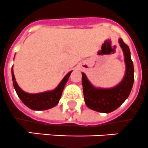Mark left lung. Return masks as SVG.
<instances>
[{
  "mask_svg": "<svg viewBox=\"0 0 148 148\" xmlns=\"http://www.w3.org/2000/svg\"><path fill=\"white\" fill-rule=\"evenodd\" d=\"M120 47L124 54L125 73L122 81L110 88L93 86L82 72V85L86 106L94 111L109 113L119 107L131 93L134 84V65L131 58L129 47L120 38Z\"/></svg>",
  "mask_w": 148,
  "mask_h": 148,
  "instance_id": "8db88e82",
  "label": "left lung"
}]
</instances>
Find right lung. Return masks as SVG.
<instances>
[{"instance_id":"1","label":"right lung","mask_w":148,"mask_h":148,"mask_svg":"<svg viewBox=\"0 0 148 148\" xmlns=\"http://www.w3.org/2000/svg\"><path fill=\"white\" fill-rule=\"evenodd\" d=\"M71 72L72 71L68 72L62 79V81L59 83V84L58 85L57 87L52 90L45 91V92L39 93H29L23 90L22 89L18 86L17 83L16 81L15 76H14L13 67L11 69L13 84L19 98L27 107L32 110H39V111L49 109L55 107V106L57 105L59 102L60 98L62 97L64 86Z\"/></svg>"}]
</instances>
